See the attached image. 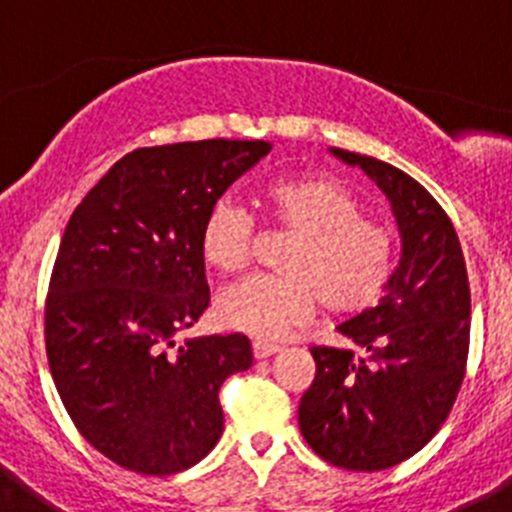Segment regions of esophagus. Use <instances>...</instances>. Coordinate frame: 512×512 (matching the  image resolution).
Listing matches in <instances>:
<instances>
[{"label": "esophagus", "instance_id": "esophagus-1", "mask_svg": "<svg viewBox=\"0 0 512 512\" xmlns=\"http://www.w3.org/2000/svg\"><path fill=\"white\" fill-rule=\"evenodd\" d=\"M279 351L277 343H266V341H253V356L256 359H269V356H274Z\"/></svg>", "mask_w": 512, "mask_h": 512}]
</instances>
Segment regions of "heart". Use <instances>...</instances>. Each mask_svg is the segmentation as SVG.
I'll return each instance as SVG.
<instances>
[{
  "mask_svg": "<svg viewBox=\"0 0 512 512\" xmlns=\"http://www.w3.org/2000/svg\"><path fill=\"white\" fill-rule=\"evenodd\" d=\"M266 220L292 235L282 274H256L217 295L220 323L259 341L300 328L323 305L330 315H359L382 297L395 269V238L336 176L279 179L261 194ZM256 243V220L233 200L212 202L200 225V253L215 271H241Z\"/></svg>",
  "mask_w": 512,
  "mask_h": 512,
  "instance_id": "heart-1",
  "label": "heart"
}]
</instances>
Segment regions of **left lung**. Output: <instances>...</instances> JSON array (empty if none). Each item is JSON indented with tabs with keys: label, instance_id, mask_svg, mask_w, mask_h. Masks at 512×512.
I'll return each instance as SVG.
<instances>
[{
	"label": "left lung",
	"instance_id": "left-lung-1",
	"mask_svg": "<svg viewBox=\"0 0 512 512\" xmlns=\"http://www.w3.org/2000/svg\"><path fill=\"white\" fill-rule=\"evenodd\" d=\"M392 202L402 259L377 307L338 325L356 348L312 346L300 431L333 467L379 472L418 454L449 418L467 372L469 279L459 235L413 176L333 148Z\"/></svg>",
	"mask_w": 512,
	"mask_h": 512
}]
</instances>
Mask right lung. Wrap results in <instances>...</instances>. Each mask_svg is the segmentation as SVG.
Listing matches in <instances>:
<instances>
[{"label":"right lung","instance_id":"1","mask_svg":"<svg viewBox=\"0 0 512 512\" xmlns=\"http://www.w3.org/2000/svg\"><path fill=\"white\" fill-rule=\"evenodd\" d=\"M266 140L138 148L89 189L58 246L45 354L79 433L117 467L169 477L223 433L220 387L251 366V341L174 336L210 305L200 225L256 166Z\"/></svg>","mask_w":512,"mask_h":512}]
</instances>
